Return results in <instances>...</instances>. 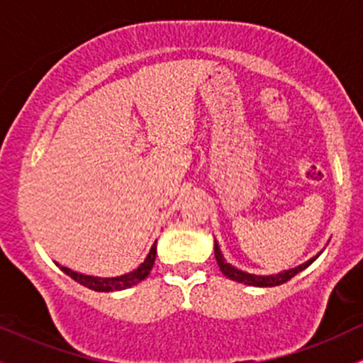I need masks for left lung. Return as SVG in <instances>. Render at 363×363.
I'll use <instances>...</instances> for the list:
<instances>
[{
  "label": "left lung",
  "mask_w": 363,
  "mask_h": 363,
  "mask_svg": "<svg viewBox=\"0 0 363 363\" xmlns=\"http://www.w3.org/2000/svg\"><path fill=\"white\" fill-rule=\"evenodd\" d=\"M323 250H325V247H323V249L320 250L318 254L313 255L311 259H308L306 262L296 266V268L284 269V272L273 273V274H254V273L242 272V269L235 268V266L230 264V262L224 259V255L219 249V243H217V240L213 242V254H216V261H217V264H219V268H220V272H223V274H226V277L233 281H238V284H243V285H252V287H277V285L285 284V281H289L291 278L296 277L297 273H301L303 269H306L308 266L313 264V262H315L316 259L320 257V254H322Z\"/></svg>",
  "instance_id": "obj_1"
}]
</instances>
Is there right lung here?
I'll list each match as a JSON object with an SVG mask.
<instances>
[{
  "label": "right lung",
  "instance_id": "1",
  "mask_svg": "<svg viewBox=\"0 0 363 363\" xmlns=\"http://www.w3.org/2000/svg\"><path fill=\"white\" fill-rule=\"evenodd\" d=\"M155 259H156V242L152 243L150 254L146 255L144 262H140L135 269L130 273H125L120 274V277H91V274H83L78 272H72V269L66 268V266H59L67 277H71L72 280L82 284L83 287H89L91 291L95 292H114V291H125V289H130L133 285L140 284L144 278H147V274L151 273L152 264H155Z\"/></svg>",
  "mask_w": 363,
  "mask_h": 363
}]
</instances>
